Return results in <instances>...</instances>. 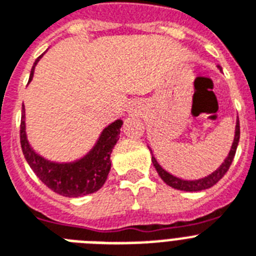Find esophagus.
<instances>
[{"mask_svg":"<svg viewBox=\"0 0 256 256\" xmlns=\"http://www.w3.org/2000/svg\"><path fill=\"white\" fill-rule=\"evenodd\" d=\"M126 112H128V114H134V112H137V108H136L134 104H130L128 108H126Z\"/></svg>","mask_w":256,"mask_h":256,"instance_id":"esophagus-1","label":"esophagus"}]
</instances>
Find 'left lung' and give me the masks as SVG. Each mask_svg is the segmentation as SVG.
I'll return each instance as SVG.
<instances>
[{
	"mask_svg": "<svg viewBox=\"0 0 256 256\" xmlns=\"http://www.w3.org/2000/svg\"><path fill=\"white\" fill-rule=\"evenodd\" d=\"M220 69V66H218ZM238 141H240V120L238 118L236 119V126H234V142H232V146H230V150L228 152L227 158L224 159V162H222L219 165L218 168L216 170L212 172V173L208 174L206 177L204 178H198V180H182V178H178L173 174H170L169 172L165 170L162 168V165L158 162V160L155 159V156H154L152 150L148 144V150L151 152V160H152V164L155 166L156 172L160 176L162 180H164L168 186L173 187L176 190H180V191H187V192H196V191H202V190H208L210 187H212L216 184V182L223 178L227 170L230 169V165L232 164V160L234 158V154H236L237 146H238Z\"/></svg>",
	"mask_w": 256,
	"mask_h": 256,
	"instance_id": "1",
	"label": "left lung"
}]
</instances>
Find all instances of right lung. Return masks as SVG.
I'll return each mask as SVG.
<instances>
[{
	"instance_id": "add662e5",
	"label": "right lung",
	"mask_w": 256,
	"mask_h": 256,
	"mask_svg": "<svg viewBox=\"0 0 256 256\" xmlns=\"http://www.w3.org/2000/svg\"><path fill=\"white\" fill-rule=\"evenodd\" d=\"M44 55L34 61L30 70L29 82L34 76L36 65ZM123 126L122 119H116L106 126L100 133L92 148L83 156L72 162H54L38 154L28 141L26 126V106L22 108V124H20V144L26 162L36 176L48 188L66 198H79L98 191L106 182L112 168L110 155L116 144Z\"/></svg>"
}]
</instances>
